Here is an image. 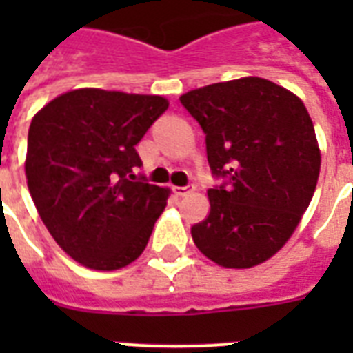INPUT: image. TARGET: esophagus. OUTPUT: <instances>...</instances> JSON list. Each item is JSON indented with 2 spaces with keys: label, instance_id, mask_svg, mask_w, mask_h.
<instances>
[{
  "label": "esophagus",
  "instance_id": "34e87169",
  "mask_svg": "<svg viewBox=\"0 0 353 353\" xmlns=\"http://www.w3.org/2000/svg\"><path fill=\"white\" fill-rule=\"evenodd\" d=\"M172 190H174V194L176 196H188V194H192L194 190H196V187L194 185H187V187H172Z\"/></svg>",
  "mask_w": 353,
  "mask_h": 353
}]
</instances>
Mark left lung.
I'll return each mask as SVG.
<instances>
[{
  "mask_svg": "<svg viewBox=\"0 0 353 353\" xmlns=\"http://www.w3.org/2000/svg\"><path fill=\"white\" fill-rule=\"evenodd\" d=\"M179 101L205 132L207 159L229 187L210 188V210L190 229L199 251L249 269L285 245L310 207L321 148L304 102L260 77L218 82Z\"/></svg>",
  "mask_w": 353,
  "mask_h": 353,
  "instance_id": "obj_1",
  "label": "left lung"
}]
</instances>
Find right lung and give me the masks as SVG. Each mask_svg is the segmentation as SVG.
I'll list each match as a JSON object with an SVG mask.
<instances>
[{"instance_id":"1","label":"right lung","mask_w":353,"mask_h":353,"mask_svg":"<svg viewBox=\"0 0 353 353\" xmlns=\"http://www.w3.org/2000/svg\"><path fill=\"white\" fill-rule=\"evenodd\" d=\"M168 101L99 88L58 95L29 128L25 177L49 234L95 271L143 254L170 188L144 183L135 146Z\"/></svg>"}]
</instances>
